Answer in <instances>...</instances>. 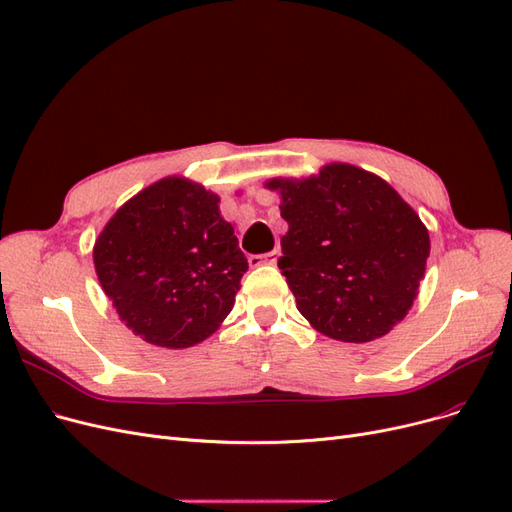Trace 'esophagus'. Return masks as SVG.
I'll list each match as a JSON object with an SVG mask.
<instances>
[{
  "instance_id": "34e87169",
  "label": "esophagus",
  "mask_w": 512,
  "mask_h": 512,
  "mask_svg": "<svg viewBox=\"0 0 512 512\" xmlns=\"http://www.w3.org/2000/svg\"><path fill=\"white\" fill-rule=\"evenodd\" d=\"M277 258H280V250H273L267 254H254L250 256V267H260V265H275Z\"/></svg>"
}]
</instances>
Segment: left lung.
Wrapping results in <instances>:
<instances>
[{
	"label": "left lung",
	"instance_id": "left-lung-1",
	"mask_svg": "<svg viewBox=\"0 0 512 512\" xmlns=\"http://www.w3.org/2000/svg\"><path fill=\"white\" fill-rule=\"evenodd\" d=\"M282 194L277 267L322 335L363 344L406 318L429 258V232L389 183L352 164L307 179H271Z\"/></svg>",
	"mask_w": 512,
	"mask_h": 512
}]
</instances>
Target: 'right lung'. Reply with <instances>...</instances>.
<instances>
[{
  "mask_svg": "<svg viewBox=\"0 0 512 512\" xmlns=\"http://www.w3.org/2000/svg\"><path fill=\"white\" fill-rule=\"evenodd\" d=\"M94 265L134 335L153 346L190 348L230 314L247 258L220 215V196L166 177L108 220L94 245Z\"/></svg>",
  "mask_w": 512,
  "mask_h": 512,
  "instance_id": "1",
  "label": "right lung"
}]
</instances>
